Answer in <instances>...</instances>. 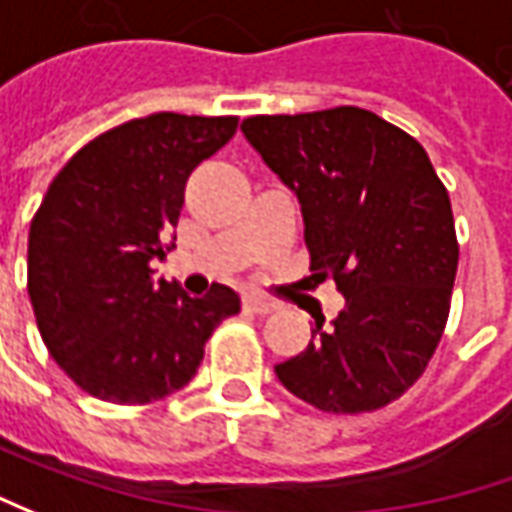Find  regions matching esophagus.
<instances>
[{
  "label": "esophagus",
  "mask_w": 512,
  "mask_h": 512,
  "mask_svg": "<svg viewBox=\"0 0 512 512\" xmlns=\"http://www.w3.org/2000/svg\"><path fill=\"white\" fill-rule=\"evenodd\" d=\"M243 309L252 311V314H272L280 306L274 303V300H266V297H257V294H246L243 297Z\"/></svg>",
  "instance_id": "1"
}]
</instances>
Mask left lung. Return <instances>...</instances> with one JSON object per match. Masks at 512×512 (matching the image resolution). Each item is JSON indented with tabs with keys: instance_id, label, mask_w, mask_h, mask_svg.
<instances>
[{
	"instance_id": "obj_1",
	"label": "left lung",
	"mask_w": 512,
	"mask_h": 512,
	"mask_svg": "<svg viewBox=\"0 0 512 512\" xmlns=\"http://www.w3.org/2000/svg\"><path fill=\"white\" fill-rule=\"evenodd\" d=\"M240 130L300 201L311 277L345 297L274 374L326 414L385 408L422 377L448 323L459 266L448 189L422 144L371 110L252 115Z\"/></svg>"
}]
</instances>
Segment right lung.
<instances>
[{"label":"right lung","instance_id":"obj_1","mask_svg":"<svg viewBox=\"0 0 512 512\" xmlns=\"http://www.w3.org/2000/svg\"><path fill=\"white\" fill-rule=\"evenodd\" d=\"M238 130L235 115L152 113L84 144L30 221L27 294L50 357L90 397L147 405L195 377L240 297H189L152 280L192 169Z\"/></svg>","mask_w":512,"mask_h":512}]
</instances>
